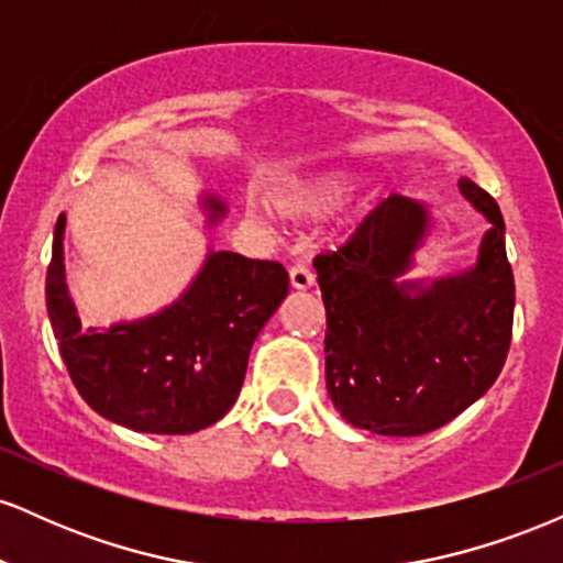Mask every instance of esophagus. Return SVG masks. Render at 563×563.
I'll return each instance as SVG.
<instances>
[{
  "label": "esophagus",
  "instance_id": "esophagus-1",
  "mask_svg": "<svg viewBox=\"0 0 563 563\" xmlns=\"http://www.w3.org/2000/svg\"><path fill=\"white\" fill-rule=\"evenodd\" d=\"M290 288L294 290H309L314 286V275L309 273V267H303V264H296V267H290Z\"/></svg>",
  "mask_w": 563,
  "mask_h": 563
}]
</instances>
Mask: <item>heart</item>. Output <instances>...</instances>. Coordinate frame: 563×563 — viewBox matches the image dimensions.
Masks as SVG:
<instances>
[{"label":"heart","mask_w":563,"mask_h":563,"mask_svg":"<svg viewBox=\"0 0 563 563\" xmlns=\"http://www.w3.org/2000/svg\"><path fill=\"white\" fill-rule=\"evenodd\" d=\"M363 177L352 169L286 174L269 187V206L288 222H318L354 196Z\"/></svg>","instance_id":"b5f03b06"}]
</instances>
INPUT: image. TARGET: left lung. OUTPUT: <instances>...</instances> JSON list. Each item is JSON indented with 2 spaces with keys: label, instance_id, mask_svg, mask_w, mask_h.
Listing matches in <instances>:
<instances>
[{
  "label": "left lung",
  "instance_id": "1",
  "mask_svg": "<svg viewBox=\"0 0 563 563\" xmlns=\"http://www.w3.org/2000/svg\"><path fill=\"white\" fill-rule=\"evenodd\" d=\"M487 219L476 262L412 277L434 238V209L391 196L335 254L314 260L325 303V386L339 416L384 437H421L495 384L514 325V273L495 198L461 177Z\"/></svg>",
  "mask_w": 563,
  "mask_h": 563
}]
</instances>
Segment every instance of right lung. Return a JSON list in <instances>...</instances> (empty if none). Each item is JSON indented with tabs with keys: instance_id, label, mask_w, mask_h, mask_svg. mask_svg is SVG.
<instances>
[{
	"instance_id": "obj_1",
	"label": "right lung",
	"mask_w": 563,
	"mask_h": 563,
	"mask_svg": "<svg viewBox=\"0 0 563 563\" xmlns=\"http://www.w3.org/2000/svg\"><path fill=\"white\" fill-rule=\"evenodd\" d=\"M198 209L206 230L230 211L211 190H200ZM66 214L57 217L47 314L84 402L142 434H192L228 416L251 346L288 294L286 269L209 245L174 301L142 318L84 328L66 283Z\"/></svg>"
}]
</instances>
